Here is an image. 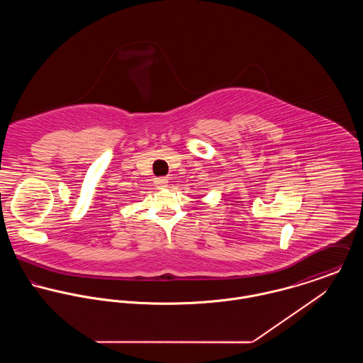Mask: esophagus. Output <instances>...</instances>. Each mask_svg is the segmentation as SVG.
Wrapping results in <instances>:
<instances>
[{
    "instance_id": "1",
    "label": "esophagus",
    "mask_w": 363,
    "mask_h": 363,
    "mask_svg": "<svg viewBox=\"0 0 363 363\" xmlns=\"http://www.w3.org/2000/svg\"><path fill=\"white\" fill-rule=\"evenodd\" d=\"M155 186L156 189H164L167 186V179L166 177H156Z\"/></svg>"
}]
</instances>
